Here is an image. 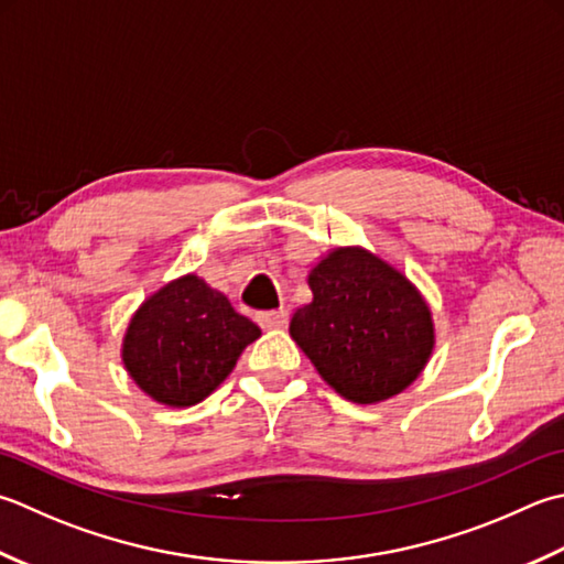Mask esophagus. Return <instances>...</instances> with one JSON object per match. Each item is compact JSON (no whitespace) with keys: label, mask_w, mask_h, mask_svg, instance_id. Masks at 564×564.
<instances>
[{"label":"esophagus","mask_w":564,"mask_h":564,"mask_svg":"<svg viewBox=\"0 0 564 564\" xmlns=\"http://www.w3.org/2000/svg\"><path fill=\"white\" fill-rule=\"evenodd\" d=\"M259 325L267 327V329H275V327H283L285 323H289V313L285 311H263L257 315Z\"/></svg>","instance_id":"esophagus-1"}]
</instances>
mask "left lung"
<instances>
[{"instance_id":"left-lung-1","label":"left lung","mask_w":564,"mask_h":564,"mask_svg":"<svg viewBox=\"0 0 564 564\" xmlns=\"http://www.w3.org/2000/svg\"><path fill=\"white\" fill-rule=\"evenodd\" d=\"M313 303L291 337L337 393L377 403L401 393L433 351V319L403 273L364 249H337L311 271Z\"/></svg>"}]
</instances>
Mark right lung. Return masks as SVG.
<instances>
[{"mask_svg":"<svg viewBox=\"0 0 564 564\" xmlns=\"http://www.w3.org/2000/svg\"><path fill=\"white\" fill-rule=\"evenodd\" d=\"M259 335V325L239 315L223 293L197 275H183L131 317L124 364L153 401L185 408L213 393Z\"/></svg>","mask_w":564,"mask_h":564,"instance_id":"obj_1","label":"right lung"}]
</instances>
